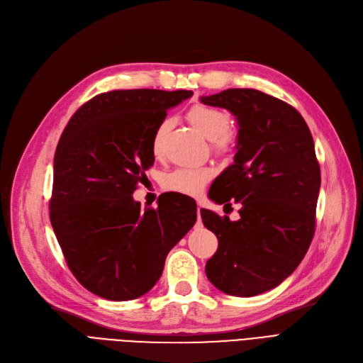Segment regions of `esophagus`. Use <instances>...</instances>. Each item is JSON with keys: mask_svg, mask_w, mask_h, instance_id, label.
Returning a JSON list of instances; mask_svg holds the SVG:
<instances>
[{"mask_svg": "<svg viewBox=\"0 0 363 363\" xmlns=\"http://www.w3.org/2000/svg\"><path fill=\"white\" fill-rule=\"evenodd\" d=\"M200 215H201V207L199 206V207H197V218H199V220H197V225H199V226L201 225V216H200Z\"/></svg>", "mask_w": 363, "mask_h": 363, "instance_id": "obj_1", "label": "esophagus"}]
</instances>
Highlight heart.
<instances>
[{
	"instance_id": "b5f03b06",
	"label": "heart",
	"mask_w": 363,
	"mask_h": 363,
	"mask_svg": "<svg viewBox=\"0 0 363 363\" xmlns=\"http://www.w3.org/2000/svg\"><path fill=\"white\" fill-rule=\"evenodd\" d=\"M189 121L203 137L211 140L212 150L219 156H228L234 150L237 137L230 129V116L228 113L206 104H196L186 113ZM170 121L164 119L159 123L155 137H152V152L160 156L163 150V140L169 129ZM213 178V169L208 166L199 167H178L167 172L163 177V186L167 191H174L185 196H199L207 182Z\"/></svg>"
}]
</instances>
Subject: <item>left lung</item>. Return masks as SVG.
I'll return each mask as SVG.
<instances>
[{"instance_id": "obj_1", "label": "left lung", "mask_w": 363, "mask_h": 363, "mask_svg": "<svg viewBox=\"0 0 363 363\" xmlns=\"http://www.w3.org/2000/svg\"><path fill=\"white\" fill-rule=\"evenodd\" d=\"M200 101L230 110L238 123L234 163L208 197L241 206L234 222L201 208L219 241L206 275L230 296H257L289 278L312 242L320 186L312 133L293 106L257 89L233 88Z\"/></svg>"}]
</instances>
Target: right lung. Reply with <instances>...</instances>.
Instances as JSON below:
<instances>
[{
    "label": "right lung",
    "mask_w": 363,
    "mask_h": 363,
    "mask_svg": "<svg viewBox=\"0 0 363 363\" xmlns=\"http://www.w3.org/2000/svg\"><path fill=\"white\" fill-rule=\"evenodd\" d=\"M191 91L118 89L95 95L65 128L54 155L50 220L69 269L107 300L141 297L167 253L194 226L193 199L166 194L141 208L132 194L155 163L152 137Z\"/></svg>",
    "instance_id": "obj_1"
}]
</instances>
